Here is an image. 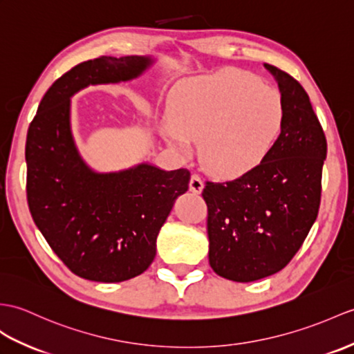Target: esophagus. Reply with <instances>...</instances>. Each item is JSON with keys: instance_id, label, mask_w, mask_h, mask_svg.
Listing matches in <instances>:
<instances>
[{"instance_id": "esophagus-1", "label": "esophagus", "mask_w": 354, "mask_h": 354, "mask_svg": "<svg viewBox=\"0 0 354 354\" xmlns=\"http://www.w3.org/2000/svg\"><path fill=\"white\" fill-rule=\"evenodd\" d=\"M188 187H190V192L199 194L203 190V180L201 179L199 175H193L192 179H190V184H188Z\"/></svg>"}]
</instances>
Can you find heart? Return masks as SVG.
<instances>
[{
    "label": "heart",
    "mask_w": 354,
    "mask_h": 354,
    "mask_svg": "<svg viewBox=\"0 0 354 354\" xmlns=\"http://www.w3.org/2000/svg\"><path fill=\"white\" fill-rule=\"evenodd\" d=\"M170 116L160 129L166 142L199 157L211 175L236 179L267 160L282 134L285 104L274 87L249 72L223 69L180 81L171 90Z\"/></svg>",
    "instance_id": "b5f03b06"
}]
</instances>
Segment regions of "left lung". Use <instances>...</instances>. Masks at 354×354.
<instances>
[{
	"mask_svg": "<svg viewBox=\"0 0 354 354\" xmlns=\"http://www.w3.org/2000/svg\"><path fill=\"white\" fill-rule=\"evenodd\" d=\"M285 104L282 134L249 175L207 180L209 266L218 276L253 282L290 264L317 220L327 142L306 90L276 66Z\"/></svg>",
	"mask_w": 354,
	"mask_h": 354,
	"instance_id": "obj_1",
	"label": "left lung"
}]
</instances>
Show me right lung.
<instances>
[{"label":"right lung","mask_w":354,"mask_h":354,"mask_svg":"<svg viewBox=\"0 0 354 354\" xmlns=\"http://www.w3.org/2000/svg\"><path fill=\"white\" fill-rule=\"evenodd\" d=\"M147 57H106L77 64L48 88L31 120L27 145V201L49 248L73 274L122 282L149 268L157 236L190 171L149 164L119 174H93L80 158L69 125V97L88 84L138 77Z\"/></svg>","instance_id":"right-lung-1"}]
</instances>
